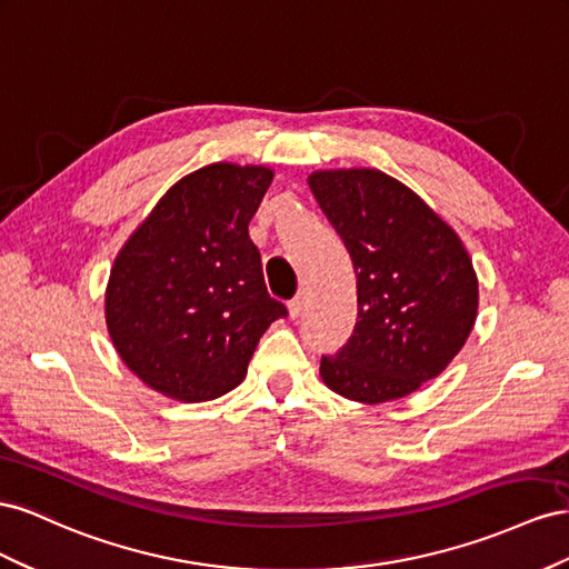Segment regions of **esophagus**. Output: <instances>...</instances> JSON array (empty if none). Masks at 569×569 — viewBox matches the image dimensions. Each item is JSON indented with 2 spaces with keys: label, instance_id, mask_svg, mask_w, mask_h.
I'll return each instance as SVG.
<instances>
[{
  "label": "esophagus",
  "instance_id": "1",
  "mask_svg": "<svg viewBox=\"0 0 569 569\" xmlns=\"http://www.w3.org/2000/svg\"><path fill=\"white\" fill-rule=\"evenodd\" d=\"M288 312H290V317H300V312H302V296H298V298H293L288 302Z\"/></svg>",
  "mask_w": 569,
  "mask_h": 569
}]
</instances>
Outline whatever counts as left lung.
Returning <instances> with one entry per match:
<instances>
[{
    "label": "left lung",
    "instance_id": "left-lung-1",
    "mask_svg": "<svg viewBox=\"0 0 569 569\" xmlns=\"http://www.w3.org/2000/svg\"><path fill=\"white\" fill-rule=\"evenodd\" d=\"M310 188L357 273L352 336L321 355V379L357 402L408 396L441 375L475 327L472 259L425 200L381 171H319Z\"/></svg>",
    "mask_w": 569,
    "mask_h": 569
}]
</instances>
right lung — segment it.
Returning a JSON list of instances; mask_svg holds the SVG:
<instances>
[{
  "label": "right lung",
  "mask_w": 569,
  "mask_h": 569,
  "mask_svg": "<svg viewBox=\"0 0 569 569\" xmlns=\"http://www.w3.org/2000/svg\"><path fill=\"white\" fill-rule=\"evenodd\" d=\"M271 176L209 164L181 178L113 262L109 336L154 391L186 402L233 391L269 323L288 317L248 233Z\"/></svg>",
  "instance_id": "right-lung-1"
}]
</instances>
